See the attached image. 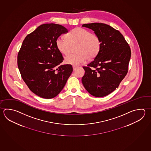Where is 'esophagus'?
Wrapping results in <instances>:
<instances>
[{"mask_svg": "<svg viewBox=\"0 0 151 151\" xmlns=\"http://www.w3.org/2000/svg\"><path fill=\"white\" fill-rule=\"evenodd\" d=\"M73 70H75L77 68V66H75V65H73Z\"/></svg>", "mask_w": 151, "mask_h": 151, "instance_id": "obj_1", "label": "esophagus"}]
</instances>
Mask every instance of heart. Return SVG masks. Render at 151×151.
<instances>
[{"label": "heart", "instance_id": "obj_1", "mask_svg": "<svg viewBox=\"0 0 151 151\" xmlns=\"http://www.w3.org/2000/svg\"><path fill=\"white\" fill-rule=\"evenodd\" d=\"M65 37H58L55 44L58 51L64 55L68 54L71 46L76 45L74 49L76 53L69 54L65 58L67 64L80 65L86 60H94L99 53L101 46L99 37L86 29L75 28L65 35Z\"/></svg>", "mask_w": 151, "mask_h": 151}]
</instances>
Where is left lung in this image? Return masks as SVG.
Returning a JSON list of instances; mask_svg holds the SVG:
<instances>
[{"label": "left lung", "mask_w": 151, "mask_h": 151, "mask_svg": "<svg viewBox=\"0 0 151 151\" xmlns=\"http://www.w3.org/2000/svg\"><path fill=\"white\" fill-rule=\"evenodd\" d=\"M82 27L93 30L101 43L98 56L83 67V85L94 97H105L119 87L127 74L130 47L121 32L108 24L88 23Z\"/></svg>", "instance_id": "1"}]
</instances>
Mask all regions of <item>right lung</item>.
Returning <instances> with one entry per match:
<instances>
[{"label":"right lung","mask_w":151,"mask_h":151,"mask_svg":"<svg viewBox=\"0 0 151 151\" xmlns=\"http://www.w3.org/2000/svg\"><path fill=\"white\" fill-rule=\"evenodd\" d=\"M68 30L60 24L46 23L26 36L17 54L21 77L30 90L38 96L51 99L63 90L73 71L63 60L55 41Z\"/></svg>","instance_id":"right-lung-1"}]
</instances>
